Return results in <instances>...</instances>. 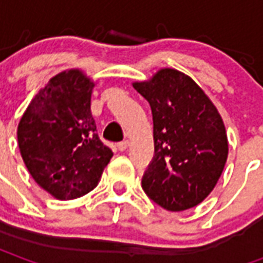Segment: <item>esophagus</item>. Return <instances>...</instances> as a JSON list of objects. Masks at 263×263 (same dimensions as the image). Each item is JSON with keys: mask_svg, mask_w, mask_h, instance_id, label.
<instances>
[{"mask_svg": "<svg viewBox=\"0 0 263 263\" xmlns=\"http://www.w3.org/2000/svg\"><path fill=\"white\" fill-rule=\"evenodd\" d=\"M128 146H129V142H128V141H122V142H120L117 145V148H118V151H121V152H124Z\"/></svg>", "mask_w": 263, "mask_h": 263, "instance_id": "obj_1", "label": "esophagus"}]
</instances>
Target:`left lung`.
Segmentation results:
<instances>
[{"label":"left lung","instance_id":"obj_1","mask_svg":"<svg viewBox=\"0 0 263 263\" xmlns=\"http://www.w3.org/2000/svg\"><path fill=\"white\" fill-rule=\"evenodd\" d=\"M134 88L151 105L155 156L142 189L169 211H183L207 197L228 156L222 118L197 83L175 69H160Z\"/></svg>","mask_w":263,"mask_h":263}]
</instances>
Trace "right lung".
<instances>
[{"instance_id": "right-lung-1", "label": "right lung", "mask_w": 263, "mask_h": 263, "mask_svg": "<svg viewBox=\"0 0 263 263\" xmlns=\"http://www.w3.org/2000/svg\"><path fill=\"white\" fill-rule=\"evenodd\" d=\"M94 81L79 69L56 74L41 88L18 124V146L33 180L58 200L96 187L112 158L91 115Z\"/></svg>"}]
</instances>
